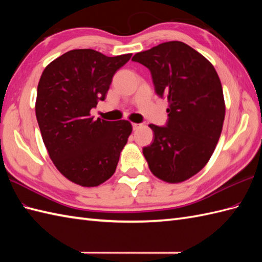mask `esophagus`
<instances>
[{
    "label": "esophagus",
    "mask_w": 262,
    "mask_h": 262,
    "mask_svg": "<svg viewBox=\"0 0 262 262\" xmlns=\"http://www.w3.org/2000/svg\"><path fill=\"white\" fill-rule=\"evenodd\" d=\"M132 126H133V129L136 130V129H138V128L141 127V124H136V122H133Z\"/></svg>",
    "instance_id": "1"
}]
</instances>
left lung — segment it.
<instances>
[{
	"instance_id": "left-lung-1",
	"label": "left lung",
	"mask_w": 262,
	"mask_h": 262,
	"mask_svg": "<svg viewBox=\"0 0 262 262\" xmlns=\"http://www.w3.org/2000/svg\"><path fill=\"white\" fill-rule=\"evenodd\" d=\"M149 70L155 92L166 98L165 126L151 124L154 141L143 148L159 179L182 182L207 164L225 117L221 80L214 66L187 43L168 41L132 58Z\"/></svg>"
}]
</instances>
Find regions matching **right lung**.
Returning a JSON list of instances; mask_svg holds the SVG:
<instances>
[{"instance_id": "1", "label": "right lung", "mask_w": 262, "mask_h": 262, "mask_svg": "<svg viewBox=\"0 0 262 262\" xmlns=\"http://www.w3.org/2000/svg\"><path fill=\"white\" fill-rule=\"evenodd\" d=\"M130 57L73 49L48 64L39 80L36 117L43 144L57 170L76 185L97 187L115 173L133 127L127 120H94L90 111Z\"/></svg>"}]
</instances>
